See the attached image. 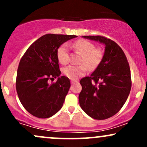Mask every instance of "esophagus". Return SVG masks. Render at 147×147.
Here are the masks:
<instances>
[{
  "mask_svg": "<svg viewBox=\"0 0 147 147\" xmlns=\"http://www.w3.org/2000/svg\"><path fill=\"white\" fill-rule=\"evenodd\" d=\"M77 83H78V82H77V81H75V80H72V81H71V84H77Z\"/></svg>",
  "mask_w": 147,
  "mask_h": 147,
  "instance_id": "obj_1",
  "label": "esophagus"
}]
</instances>
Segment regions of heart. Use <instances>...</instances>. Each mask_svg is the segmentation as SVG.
<instances>
[{"label":"heart","instance_id":"obj_1","mask_svg":"<svg viewBox=\"0 0 147 147\" xmlns=\"http://www.w3.org/2000/svg\"><path fill=\"white\" fill-rule=\"evenodd\" d=\"M70 48L75 52H78L81 55L79 63L81 65H70L63 68V73L72 80L78 79L83 75L87 70L95 69L102 61L104 52L99 48H95V45L88 40L80 38L70 44ZM57 59L61 64H67L69 62L68 46L63 43L59 47L57 52Z\"/></svg>","mask_w":147,"mask_h":147}]
</instances>
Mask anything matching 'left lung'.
<instances>
[{"instance_id": "obj_1", "label": "left lung", "mask_w": 147, "mask_h": 147, "mask_svg": "<svg viewBox=\"0 0 147 147\" xmlns=\"http://www.w3.org/2000/svg\"><path fill=\"white\" fill-rule=\"evenodd\" d=\"M105 45L102 60L89 77L80 80L82 90L79 102L84 112L93 119H106L119 112L131 88V70L122 48L103 36H84Z\"/></svg>"}]
</instances>
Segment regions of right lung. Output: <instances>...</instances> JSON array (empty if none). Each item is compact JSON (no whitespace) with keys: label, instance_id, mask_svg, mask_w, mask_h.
Masks as SVG:
<instances>
[{"label":"right lung","instance_id":"right-lung-1","mask_svg":"<svg viewBox=\"0 0 147 147\" xmlns=\"http://www.w3.org/2000/svg\"><path fill=\"white\" fill-rule=\"evenodd\" d=\"M75 35L48 34L34 41L22 57L16 75L18 98L25 110L38 118L52 117L61 109L70 87V79L59 77L57 49ZM58 77L50 84L49 79Z\"/></svg>","mask_w":147,"mask_h":147}]
</instances>
